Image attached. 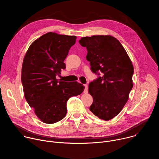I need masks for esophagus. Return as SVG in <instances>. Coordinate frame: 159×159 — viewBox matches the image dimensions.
I'll return each mask as SVG.
<instances>
[{
	"label": "esophagus",
	"instance_id": "esophagus-1",
	"mask_svg": "<svg viewBox=\"0 0 159 159\" xmlns=\"http://www.w3.org/2000/svg\"><path fill=\"white\" fill-rule=\"evenodd\" d=\"M84 87H85L84 93H87V90H88V85L87 84H84Z\"/></svg>",
	"mask_w": 159,
	"mask_h": 159
}]
</instances>
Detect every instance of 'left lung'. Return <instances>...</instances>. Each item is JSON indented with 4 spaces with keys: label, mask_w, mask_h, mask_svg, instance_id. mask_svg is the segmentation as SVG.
Masks as SVG:
<instances>
[{
    "label": "left lung",
    "mask_w": 159,
    "mask_h": 159,
    "mask_svg": "<svg viewBox=\"0 0 159 159\" xmlns=\"http://www.w3.org/2000/svg\"><path fill=\"white\" fill-rule=\"evenodd\" d=\"M79 43L87 48L90 69L99 75L89 85V93L93 98L89 109L101 120H110L119 114L128 99L133 85L132 62L121 43L113 36L83 37Z\"/></svg>",
    "instance_id": "obj_1"
}]
</instances>
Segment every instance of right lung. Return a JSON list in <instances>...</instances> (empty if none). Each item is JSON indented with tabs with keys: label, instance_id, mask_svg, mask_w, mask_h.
I'll use <instances>...</instances> for the list:
<instances>
[{
	"label": "right lung",
	"instance_id": "obj_1",
	"mask_svg": "<svg viewBox=\"0 0 159 159\" xmlns=\"http://www.w3.org/2000/svg\"><path fill=\"white\" fill-rule=\"evenodd\" d=\"M76 38L75 36L46 33L32 43L25 56L21 72L25 98L44 123H55L65 118L67 101L84 90V85L77 82L56 79L66 68L63 61Z\"/></svg>",
	"mask_w": 159,
	"mask_h": 159
}]
</instances>
